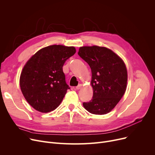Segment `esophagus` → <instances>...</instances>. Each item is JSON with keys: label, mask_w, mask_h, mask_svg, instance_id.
I'll return each mask as SVG.
<instances>
[{"label": "esophagus", "mask_w": 155, "mask_h": 155, "mask_svg": "<svg viewBox=\"0 0 155 155\" xmlns=\"http://www.w3.org/2000/svg\"><path fill=\"white\" fill-rule=\"evenodd\" d=\"M82 84H79L78 86H77L76 88L77 89V90H79V89H80L81 88H82Z\"/></svg>", "instance_id": "obj_1"}]
</instances>
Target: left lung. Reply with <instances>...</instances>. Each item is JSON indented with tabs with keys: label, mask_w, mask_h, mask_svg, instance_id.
Here are the masks:
<instances>
[{
	"label": "left lung",
	"mask_w": 155,
	"mask_h": 155,
	"mask_svg": "<svg viewBox=\"0 0 155 155\" xmlns=\"http://www.w3.org/2000/svg\"><path fill=\"white\" fill-rule=\"evenodd\" d=\"M78 55L90 66L93 97L84 102V108L93 114L110 112L124 94L127 81L125 63L110 49L97 46H82Z\"/></svg>",
	"instance_id": "8db88e82"
}]
</instances>
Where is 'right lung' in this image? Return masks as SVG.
<instances>
[{
	"label": "right lung",
	"mask_w": 155,
	"mask_h": 155,
	"mask_svg": "<svg viewBox=\"0 0 155 155\" xmlns=\"http://www.w3.org/2000/svg\"><path fill=\"white\" fill-rule=\"evenodd\" d=\"M75 53L73 46L51 45L41 49L24 65L19 80L21 90L35 109L46 113L59 106L70 88L63 66Z\"/></svg>",
	"instance_id": "add662e5"
}]
</instances>
